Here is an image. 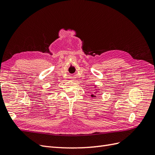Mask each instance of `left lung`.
Returning <instances> with one entry per match:
<instances>
[{
  "instance_id": "obj_1",
  "label": "left lung",
  "mask_w": 155,
  "mask_h": 155,
  "mask_svg": "<svg viewBox=\"0 0 155 155\" xmlns=\"http://www.w3.org/2000/svg\"><path fill=\"white\" fill-rule=\"evenodd\" d=\"M91 96H92V97H96V96H94V94H92V95H91Z\"/></svg>"
}]
</instances>
